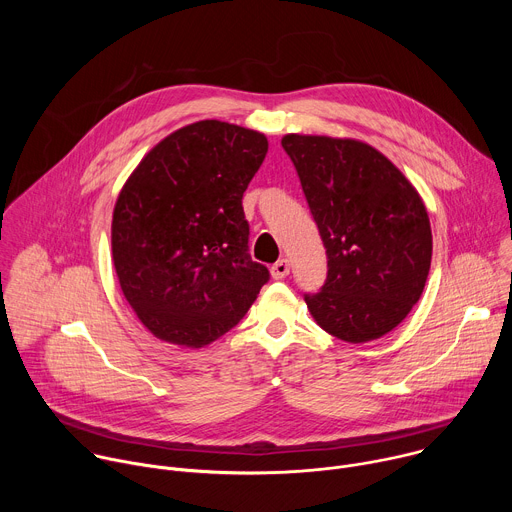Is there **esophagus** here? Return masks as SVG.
<instances>
[{
	"label": "esophagus",
	"instance_id": "obj_1",
	"mask_svg": "<svg viewBox=\"0 0 512 512\" xmlns=\"http://www.w3.org/2000/svg\"><path fill=\"white\" fill-rule=\"evenodd\" d=\"M271 275L273 279H283L289 275V261L287 259H279L273 267H271Z\"/></svg>",
	"mask_w": 512,
	"mask_h": 512
}]
</instances>
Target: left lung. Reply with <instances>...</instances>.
<instances>
[{"instance_id": "left-lung-1", "label": "left lung", "mask_w": 512, "mask_h": 512, "mask_svg": "<svg viewBox=\"0 0 512 512\" xmlns=\"http://www.w3.org/2000/svg\"><path fill=\"white\" fill-rule=\"evenodd\" d=\"M320 231L328 273L310 314L344 342L399 326L421 298L431 265L429 216L409 180L371 145L326 135H285Z\"/></svg>"}]
</instances>
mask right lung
I'll list each match as a JSON object with an SVG mask.
<instances>
[{"mask_svg": "<svg viewBox=\"0 0 512 512\" xmlns=\"http://www.w3.org/2000/svg\"><path fill=\"white\" fill-rule=\"evenodd\" d=\"M267 137L206 119L186 125L141 160L111 227L123 296L156 338L200 348L235 328L269 269L249 255L243 192Z\"/></svg>", "mask_w": 512, "mask_h": 512, "instance_id": "obj_1", "label": "right lung"}]
</instances>
